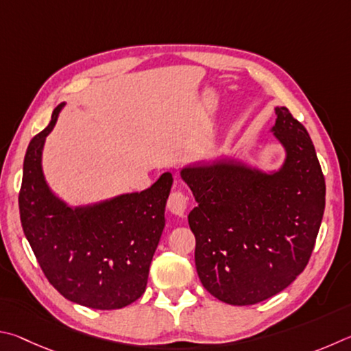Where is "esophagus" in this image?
Wrapping results in <instances>:
<instances>
[{
  "label": "esophagus",
  "mask_w": 351,
  "mask_h": 351,
  "mask_svg": "<svg viewBox=\"0 0 351 351\" xmlns=\"http://www.w3.org/2000/svg\"><path fill=\"white\" fill-rule=\"evenodd\" d=\"M188 206V197L182 191H174L169 195L168 200V208L169 211L177 217H183L186 213Z\"/></svg>",
  "instance_id": "1"
}]
</instances>
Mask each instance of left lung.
<instances>
[{
  "mask_svg": "<svg viewBox=\"0 0 351 351\" xmlns=\"http://www.w3.org/2000/svg\"><path fill=\"white\" fill-rule=\"evenodd\" d=\"M269 129L285 151L278 169L236 156L199 160L180 169L197 206L188 214L195 268L214 298L253 305L304 271L322 222L325 179L306 129L284 106Z\"/></svg>",
  "mask_w": 351,
  "mask_h": 351,
  "instance_id": "obj_1",
  "label": "left lung"
}]
</instances>
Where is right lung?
I'll list each match as a JSON object with an SVG mask.
<instances>
[{"label":"right lung","mask_w":351,"mask_h":351,"mask_svg":"<svg viewBox=\"0 0 351 351\" xmlns=\"http://www.w3.org/2000/svg\"><path fill=\"white\" fill-rule=\"evenodd\" d=\"M64 104L27 146L18 197L23 231L47 280L67 300L95 310L123 308L146 290L172 174L163 172L145 191L89 205L60 199L43 172V149Z\"/></svg>","instance_id":"obj_1"}]
</instances>
